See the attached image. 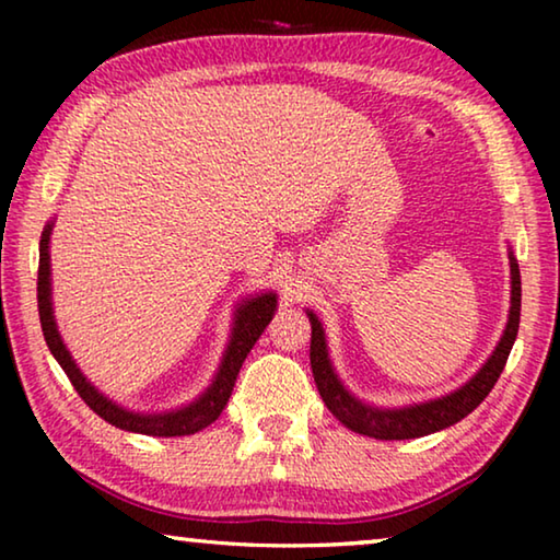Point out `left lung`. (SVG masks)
Segmentation results:
<instances>
[{"label":"left lung","mask_w":560,"mask_h":560,"mask_svg":"<svg viewBox=\"0 0 560 560\" xmlns=\"http://www.w3.org/2000/svg\"><path fill=\"white\" fill-rule=\"evenodd\" d=\"M511 264V308L509 320L501 340L494 348V353L489 355L485 365L479 368V373L471 377L469 383H464L459 390H454L438 400H428L410 407H373L360 402L355 395H350L340 377L336 375L334 365L328 358L326 334L320 320L316 318L314 311H306L311 320V371H314V381L320 397L330 412H334L348 430L358 434H368L375 440H415L424 438V434L440 432L450 424L459 422L479 407V402L491 393V387L499 381L501 371H504L506 358L514 346L518 334V318H521V273L514 252H509Z\"/></svg>","instance_id":"left-lung-1"}]
</instances>
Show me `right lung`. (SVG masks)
I'll list each match as a JSON object with an SVG mask.
<instances>
[{
  "mask_svg": "<svg viewBox=\"0 0 560 560\" xmlns=\"http://www.w3.org/2000/svg\"><path fill=\"white\" fill-rule=\"evenodd\" d=\"M51 226L54 222L44 226L42 242H39V281H36L39 318H42L46 346H49L51 355L59 360L63 373L69 375V381L75 387V393L81 395V400L86 402L98 417H103V420L116 424V428L150 434V438H183V434H195L205 430L207 424H212L226 407V402H230V395L234 390L236 375H240V368L244 363L246 353L254 348V343H257L259 336L264 334V328H267L269 320L273 318V311H277V293L271 291L257 293V296L240 303V308H236L234 314L230 346H226L222 355L220 371H217L212 385L207 387L195 402L170 412H155V415L132 412L108 400L106 395L98 393L96 387L89 383V377L81 373L79 365H75L69 348L63 346L59 328H56L54 306H51V257H49Z\"/></svg>",
  "mask_w": 560,
  "mask_h": 560,
  "instance_id": "obj_1",
  "label": "right lung"
}]
</instances>
